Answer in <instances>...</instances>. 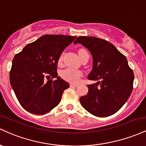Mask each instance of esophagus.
<instances>
[{
    "instance_id": "esophagus-1",
    "label": "esophagus",
    "mask_w": 146,
    "mask_h": 146,
    "mask_svg": "<svg viewBox=\"0 0 146 146\" xmlns=\"http://www.w3.org/2000/svg\"><path fill=\"white\" fill-rule=\"evenodd\" d=\"M78 86V84H71V85H70V86L71 87V88H75V87H77Z\"/></svg>"
}]
</instances>
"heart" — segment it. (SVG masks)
I'll list each match as a JSON object with an SVG mask.
<instances>
[{"label": "heart", "instance_id": "heart-1", "mask_svg": "<svg viewBox=\"0 0 146 146\" xmlns=\"http://www.w3.org/2000/svg\"><path fill=\"white\" fill-rule=\"evenodd\" d=\"M86 51V50L83 49V48L79 50V54L82 51ZM62 58L63 54H61L59 57V59H58V62L61 63L62 61ZM60 75H61L62 78L64 79L66 81L70 82L76 83L79 81L80 78L82 76V72L80 71V70H75L71 68H67L62 71L61 73H60Z\"/></svg>", "mask_w": 146, "mask_h": 146}]
</instances>
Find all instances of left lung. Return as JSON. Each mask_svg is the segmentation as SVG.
Returning <instances> with one entry per match:
<instances>
[{
	"label": "left lung",
	"instance_id": "left-lung-1",
	"mask_svg": "<svg viewBox=\"0 0 146 146\" xmlns=\"http://www.w3.org/2000/svg\"><path fill=\"white\" fill-rule=\"evenodd\" d=\"M88 48L93 56V69L88 78L86 95L80 98L84 109L99 117L110 116L124 105L133 89L134 73L126 58L109 42L95 37L80 36L74 42Z\"/></svg>",
	"mask_w": 146,
	"mask_h": 146
}]
</instances>
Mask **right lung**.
Listing matches in <instances>:
<instances>
[{"label": "right lung", "instance_id": "add662e5", "mask_svg": "<svg viewBox=\"0 0 146 146\" xmlns=\"http://www.w3.org/2000/svg\"><path fill=\"white\" fill-rule=\"evenodd\" d=\"M75 36L44 35L14 56L9 73L11 86L23 108L44 115L57 106L69 84L58 76L59 57ZM51 76L49 80L48 77ZM56 77V80H53ZM46 78L49 80L46 82Z\"/></svg>", "mask_w": 146, "mask_h": 146}]
</instances>
